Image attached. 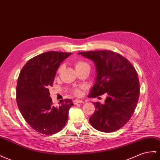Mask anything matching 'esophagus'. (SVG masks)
<instances>
[{
  "instance_id": "esophagus-1",
  "label": "esophagus",
  "mask_w": 160,
  "mask_h": 160,
  "mask_svg": "<svg viewBox=\"0 0 160 160\" xmlns=\"http://www.w3.org/2000/svg\"><path fill=\"white\" fill-rule=\"evenodd\" d=\"M73 103H75V104H77V103H84V102L83 100H75L73 101Z\"/></svg>"
}]
</instances>
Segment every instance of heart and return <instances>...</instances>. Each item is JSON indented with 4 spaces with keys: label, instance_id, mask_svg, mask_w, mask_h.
I'll return each instance as SVG.
<instances>
[{
    "label": "heart",
    "instance_id": "heart-1",
    "mask_svg": "<svg viewBox=\"0 0 160 160\" xmlns=\"http://www.w3.org/2000/svg\"><path fill=\"white\" fill-rule=\"evenodd\" d=\"M75 67L76 70H78V69H81V68H85V67H88L89 68V64L86 62L85 61H83V60H77V61L75 62ZM62 66H60L58 69V72H60V71L62 70ZM72 93H74L75 96H80L81 95V91L78 89V88H75L72 90Z\"/></svg>",
    "mask_w": 160,
    "mask_h": 160
}]
</instances>
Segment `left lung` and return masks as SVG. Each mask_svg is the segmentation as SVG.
<instances>
[{
	"label": "left lung",
	"mask_w": 160,
	"mask_h": 160,
	"mask_svg": "<svg viewBox=\"0 0 160 160\" xmlns=\"http://www.w3.org/2000/svg\"><path fill=\"white\" fill-rule=\"evenodd\" d=\"M93 60L97 77L89 98L106 93L105 103H93L96 110L89 122L96 130L112 132L122 128L131 118L140 94L139 81L132 64L120 54L111 50L81 52Z\"/></svg>",
	"instance_id": "left-lung-1"
}]
</instances>
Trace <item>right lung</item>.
I'll list each match as a JSON object with an SVG mask.
<instances>
[{
	"label": "right lung",
	"instance_id": "right-lung-1",
	"mask_svg": "<svg viewBox=\"0 0 160 160\" xmlns=\"http://www.w3.org/2000/svg\"><path fill=\"white\" fill-rule=\"evenodd\" d=\"M72 53L50 51L29 60L21 69L17 84V103L19 111L34 130L46 135L57 133L65 126L71 99L55 107L49 88L54 83L60 63Z\"/></svg>",
	"mask_w": 160,
	"mask_h": 160
}]
</instances>
